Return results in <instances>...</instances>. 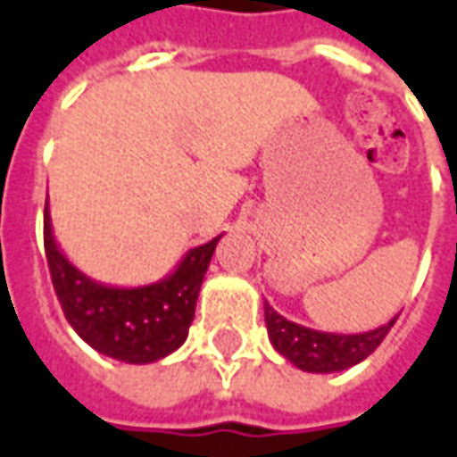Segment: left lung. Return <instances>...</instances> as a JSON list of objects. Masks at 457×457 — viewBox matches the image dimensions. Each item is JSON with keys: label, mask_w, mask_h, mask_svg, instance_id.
<instances>
[{"label": "left lung", "mask_w": 457, "mask_h": 457, "mask_svg": "<svg viewBox=\"0 0 457 457\" xmlns=\"http://www.w3.org/2000/svg\"><path fill=\"white\" fill-rule=\"evenodd\" d=\"M264 320H267L269 340L274 345V350L284 354L291 364H296L298 370L316 374L343 372L347 367L362 362L364 357H370L379 347V343L396 323V318H392L386 326L357 333V336L320 333L313 328L287 320L269 306L267 301H264Z\"/></svg>", "instance_id": "obj_1"}]
</instances>
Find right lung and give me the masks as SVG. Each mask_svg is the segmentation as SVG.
Returning a JSON list of instances; mask_svg holds the SVG:
<instances>
[{
	"mask_svg": "<svg viewBox=\"0 0 457 457\" xmlns=\"http://www.w3.org/2000/svg\"><path fill=\"white\" fill-rule=\"evenodd\" d=\"M220 237L193 247L173 274L156 284L117 288L97 284L75 269L58 249L51 215H44V245L55 296L68 323L97 353L129 364L166 357L188 337L200 284Z\"/></svg>",
	"mask_w": 457,
	"mask_h": 457,
	"instance_id": "add662e5",
	"label": "right lung"
}]
</instances>
